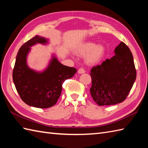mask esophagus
<instances>
[{"label": "esophagus", "instance_id": "esophagus-1", "mask_svg": "<svg viewBox=\"0 0 148 148\" xmlns=\"http://www.w3.org/2000/svg\"><path fill=\"white\" fill-rule=\"evenodd\" d=\"M78 73L79 74H83L85 72V70L83 68H79V69H78Z\"/></svg>", "mask_w": 148, "mask_h": 148}]
</instances>
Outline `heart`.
<instances>
[{
	"label": "heart",
	"mask_w": 148,
	"mask_h": 148,
	"mask_svg": "<svg viewBox=\"0 0 148 148\" xmlns=\"http://www.w3.org/2000/svg\"><path fill=\"white\" fill-rule=\"evenodd\" d=\"M105 53L104 47L96 45L92 42H86L78 46L76 53L79 56L86 55V61L89 64H95L102 58Z\"/></svg>",
	"instance_id": "heart-1"
}]
</instances>
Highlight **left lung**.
<instances>
[{
    "label": "left lung",
    "instance_id": "obj_1",
    "mask_svg": "<svg viewBox=\"0 0 148 148\" xmlns=\"http://www.w3.org/2000/svg\"><path fill=\"white\" fill-rule=\"evenodd\" d=\"M116 55L91 69L90 93L99 106L114 105L126 99L136 79L132 53L123 42L116 47Z\"/></svg>",
    "mask_w": 148,
    "mask_h": 148
}]
</instances>
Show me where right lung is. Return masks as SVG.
<instances>
[{
	"instance_id": "1",
	"label": "right lung",
	"mask_w": 148,
	"mask_h": 148,
	"mask_svg": "<svg viewBox=\"0 0 148 148\" xmlns=\"http://www.w3.org/2000/svg\"><path fill=\"white\" fill-rule=\"evenodd\" d=\"M46 42L44 37L36 36L23 44L17 53L12 71V79L21 99L27 105L41 109L55 104L61 95L62 84L77 71L76 68L62 64L55 57L42 73L28 67L26 57L30 46Z\"/></svg>"
}]
</instances>
